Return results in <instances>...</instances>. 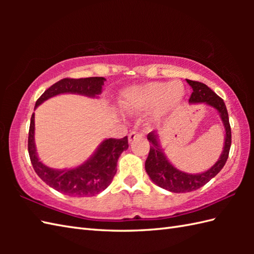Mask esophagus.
<instances>
[{
    "mask_svg": "<svg viewBox=\"0 0 254 254\" xmlns=\"http://www.w3.org/2000/svg\"><path fill=\"white\" fill-rule=\"evenodd\" d=\"M142 136H143L142 133L136 132V131H133V132H131L130 134H128V142L135 141V139H137V138H139V137H142Z\"/></svg>",
    "mask_w": 254,
    "mask_h": 254,
    "instance_id": "obj_1",
    "label": "esophagus"
}]
</instances>
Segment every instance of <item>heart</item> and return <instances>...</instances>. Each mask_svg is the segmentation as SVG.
<instances>
[{
  "instance_id": "obj_1",
  "label": "heart",
  "mask_w": 254,
  "mask_h": 254,
  "mask_svg": "<svg viewBox=\"0 0 254 254\" xmlns=\"http://www.w3.org/2000/svg\"><path fill=\"white\" fill-rule=\"evenodd\" d=\"M185 86L179 80L153 82L133 86L121 94V106L128 112L149 111L157 108L159 115L177 110L185 98Z\"/></svg>"
}]
</instances>
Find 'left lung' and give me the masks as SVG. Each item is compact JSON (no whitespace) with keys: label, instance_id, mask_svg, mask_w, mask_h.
I'll list each match as a JSON object with an SVG mask.
<instances>
[{"label":"left lung","instance_id":"8db88e82","mask_svg":"<svg viewBox=\"0 0 254 254\" xmlns=\"http://www.w3.org/2000/svg\"><path fill=\"white\" fill-rule=\"evenodd\" d=\"M187 82L193 89L190 99H189L190 104L205 102V104L215 108L219 112L226 131L225 145L222 155H220L219 159L215 163L212 168L202 172V174L192 175L178 170L176 167L172 166L160 147L157 133H148L147 139L150 143V148L148 157L146 161H145V169H146L150 179L156 185L175 193L191 192L206 185L212 178H214L223 169L226 161L228 159L231 146V128L227 108H226L224 100L203 83L195 82V80L191 79H187Z\"/></svg>","mask_w":254,"mask_h":254}]
</instances>
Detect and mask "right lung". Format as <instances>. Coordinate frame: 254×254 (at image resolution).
<instances>
[{
    "instance_id": "add662e5",
    "label": "right lung",
    "mask_w": 254,
    "mask_h": 254,
    "mask_svg": "<svg viewBox=\"0 0 254 254\" xmlns=\"http://www.w3.org/2000/svg\"><path fill=\"white\" fill-rule=\"evenodd\" d=\"M106 78H63L48 88L38 98L35 109L45 100L60 94H78L94 98L101 94ZM127 136L105 139L95 154L76 168L56 170L39 160L35 145V113L30 119L28 133V153L32 167L40 179L48 186L68 196H93L110 185L117 172V163L123 150L127 149Z\"/></svg>"
}]
</instances>
